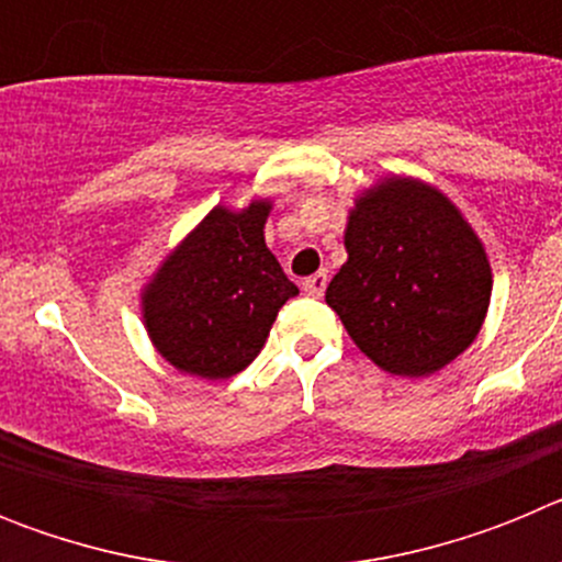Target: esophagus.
Returning <instances> with one entry per match:
<instances>
[{"label": "esophagus", "mask_w": 562, "mask_h": 562, "mask_svg": "<svg viewBox=\"0 0 562 562\" xmlns=\"http://www.w3.org/2000/svg\"><path fill=\"white\" fill-rule=\"evenodd\" d=\"M326 284H329V276H326V270H321V272H315V276L306 278V281H304V290H306V295L321 297V295H324Z\"/></svg>", "instance_id": "34e87169"}]
</instances>
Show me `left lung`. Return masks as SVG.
<instances>
[{
  "label": "left lung",
  "instance_id": "obj_1",
  "mask_svg": "<svg viewBox=\"0 0 562 562\" xmlns=\"http://www.w3.org/2000/svg\"><path fill=\"white\" fill-rule=\"evenodd\" d=\"M346 252L326 304L380 369L434 374L475 340L493 272L479 236L439 191L416 180L376 186L351 211Z\"/></svg>",
  "mask_w": 562,
  "mask_h": 562
}]
</instances>
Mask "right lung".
Wrapping results in <instances>:
<instances>
[{
    "label": "right lung",
    "instance_id": "1",
    "mask_svg": "<svg viewBox=\"0 0 562 562\" xmlns=\"http://www.w3.org/2000/svg\"><path fill=\"white\" fill-rule=\"evenodd\" d=\"M267 213V202L213 207L146 286L148 335L180 371L222 380L247 369L278 310L297 295L265 245Z\"/></svg>",
    "mask_w": 562,
    "mask_h": 562
}]
</instances>
